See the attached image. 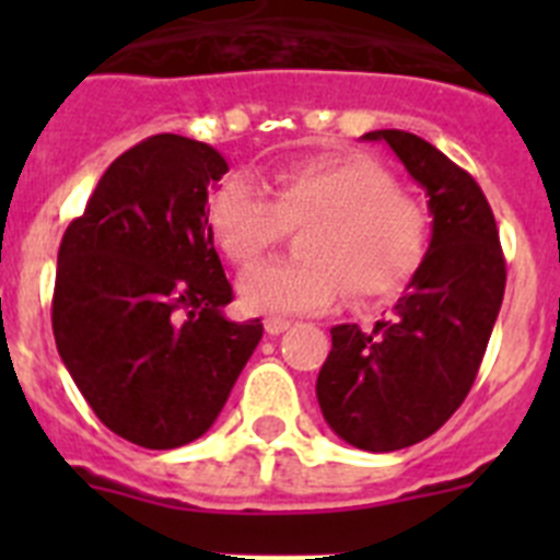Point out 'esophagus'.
Here are the masks:
<instances>
[{"label":"esophagus","mask_w":560,"mask_h":560,"mask_svg":"<svg viewBox=\"0 0 560 560\" xmlns=\"http://www.w3.org/2000/svg\"><path fill=\"white\" fill-rule=\"evenodd\" d=\"M264 328L269 336H280L283 330L291 328V319H283V316H269V319L264 323Z\"/></svg>","instance_id":"34e87169"}]
</instances>
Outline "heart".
Returning a JSON list of instances; mask_svg holds the SVG:
<instances>
[{
  "label": "heart",
  "mask_w": 560,
  "mask_h": 560,
  "mask_svg": "<svg viewBox=\"0 0 560 560\" xmlns=\"http://www.w3.org/2000/svg\"><path fill=\"white\" fill-rule=\"evenodd\" d=\"M265 187L230 176L210 196L212 241L232 264L249 266L283 241L296 237L303 260L252 266L237 280L246 308L260 314L325 311L348 291L368 303L409 283L429 249V212L395 185L378 162L341 153L280 165Z\"/></svg>",
  "instance_id": "1"
}]
</instances>
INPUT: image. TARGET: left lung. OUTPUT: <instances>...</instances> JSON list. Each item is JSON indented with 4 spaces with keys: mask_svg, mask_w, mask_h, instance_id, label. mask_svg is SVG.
I'll use <instances>...</instances> for the list:
<instances>
[{
    "mask_svg": "<svg viewBox=\"0 0 560 560\" xmlns=\"http://www.w3.org/2000/svg\"><path fill=\"white\" fill-rule=\"evenodd\" d=\"M384 140L429 196L432 244L395 314L373 330L330 328L316 398L328 427L364 452L427 440L459 409L502 308V244L493 210L468 171L432 142L384 128Z\"/></svg>",
    "mask_w": 560,
    "mask_h": 560,
    "instance_id": "left-lung-1",
    "label": "left lung"
}]
</instances>
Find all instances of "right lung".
I'll use <instances>...</instances> for the list:
<instances>
[{
	"label": "right lung",
	"instance_id": "obj_1",
	"mask_svg": "<svg viewBox=\"0 0 560 560\" xmlns=\"http://www.w3.org/2000/svg\"><path fill=\"white\" fill-rule=\"evenodd\" d=\"M224 173L207 142L148 137L108 165L58 249V353L103 427L142 448L201 438L264 336L260 319L221 314L232 285L207 190Z\"/></svg>",
	"mask_w": 560,
	"mask_h": 560
}]
</instances>
